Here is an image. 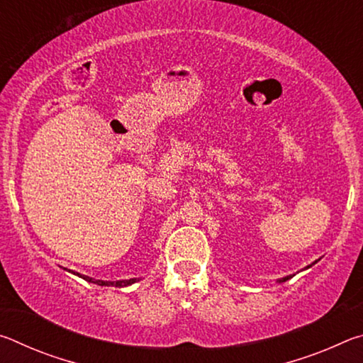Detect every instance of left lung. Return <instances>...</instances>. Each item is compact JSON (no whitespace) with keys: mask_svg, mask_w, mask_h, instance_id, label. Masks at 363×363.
I'll return each mask as SVG.
<instances>
[{"mask_svg":"<svg viewBox=\"0 0 363 363\" xmlns=\"http://www.w3.org/2000/svg\"><path fill=\"white\" fill-rule=\"evenodd\" d=\"M288 279H291V277H290V275H288V277H284V279H280V281H286Z\"/></svg>","mask_w":363,"mask_h":363,"instance_id":"left-lung-1","label":"left lung"}]
</instances>
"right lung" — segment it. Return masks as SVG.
<instances>
[{"label":"right lung","mask_w":363,"mask_h":363,"mask_svg":"<svg viewBox=\"0 0 363 363\" xmlns=\"http://www.w3.org/2000/svg\"><path fill=\"white\" fill-rule=\"evenodd\" d=\"M79 275V274H77ZM79 277L88 280V281H93V284H97L101 286H108V285H113V286H126V285H131L134 281H138V279H130V280H118V281H104V280H94L91 277H86V275H79Z\"/></svg>","instance_id":"add662e5"}]
</instances>
